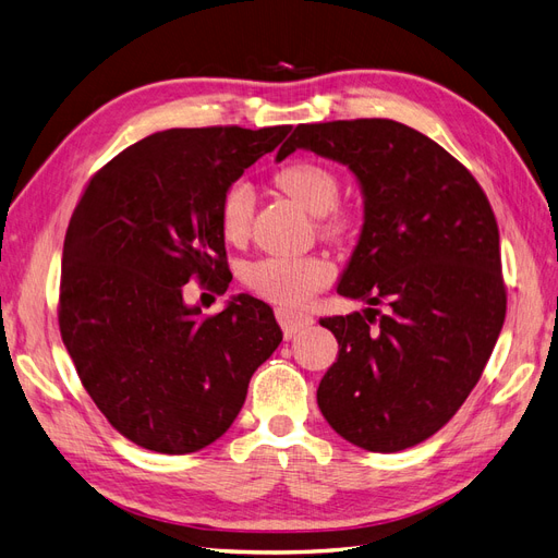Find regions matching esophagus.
Masks as SVG:
<instances>
[{"instance_id":"obj_1","label":"esophagus","mask_w":558,"mask_h":558,"mask_svg":"<svg viewBox=\"0 0 558 558\" xmlns=\"http://www.w3.org/2000/svg\"><path fill=\"white\" fill-rule=\"evenodd\" d=\"M275 316L279 320V326L283 330L286 340H291L300 330H305L307 326L314 324V318L310 314H302V312H293V310H286V307H277Z\"/></svg>"}]
</instances>
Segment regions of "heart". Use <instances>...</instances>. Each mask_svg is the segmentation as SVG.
<instances>
[{
	"label": "heart",
	"instance_id": "heart-1",
	"mask_svg": "<svg viewBox=\"0 0 558 558\" xmlns=\"http://www.w3.org/2000/svg\"><path fill=\"white\" fill-rule=\"evenodd\" d=\"M275 181L302 207L324 218V230L332 238H340L353 226L351 214L337 207L340 177L332 167L316 160H295L281 167ZM253 205H256V193L248 181L238 179L226 185L218 199V226L228 242L246 240ZM242 279L246 289L258 298L277 305H302L332 281V267L320 256H267L248 263Z\"/></svg>",
	"mask_w": 558,
	"mask_h": 558
}]
</instances>
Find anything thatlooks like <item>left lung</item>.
Listing matches in <instances>:
<instances>
[{"instance_id": "1", "label": "left lung", "mask_w": 558, "mask_h": 558, "mask_svg": "<svg viewBox=\"0 0 558 558\" xmlns=\"http://www.w3.org/2000/svg\"><path fill=\"white\" fill-rule=\"evenodd\" d=\"M295 148L347 165L365 197L337 293L367 310L320 318L340 353L318 410L361 449H410L459 412L500 335L508 293L494 209L440 144L388 118L302 123L277 160Z\"/></svg>"}]
</instances>
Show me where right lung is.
<instances>
[{
	"instance_id": "obj_1",
	"label": "right lung",
	"mask_w": 558,
	"mask_h": 558,
	"mask_svg": "<svg viewBox=\"0 0 558 558\" xmlns=\"http://www.w3.org/2000/svg\"><path fill=\"white\" fill-rule=\"evenodd\" d=\"M291 125L156 132L95 172L64 234L58 320L78 379L130 442L191 453L238 418L281 342L272 310L238 295L202 316L183 283L226 293L218 199Z\"/></svg>"
}]
</instances>
